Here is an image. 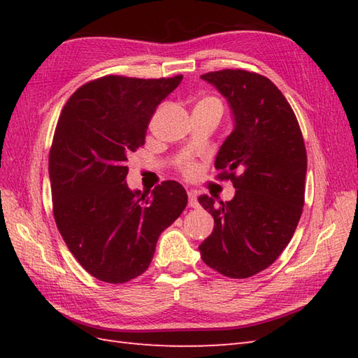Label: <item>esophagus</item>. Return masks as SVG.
I'll use <instances>...</instances> for the list:
<instances>
[{"label":"esophagus","instance_id":"esophagus-1","mask_svg":"<svg viewBox=\"0 0 358 358\" xmlns=\"http://www.w3.org/2000/svg\"><path fill=\"white\" fill-rule=\"evenodd\" d=\"M189 196V206L199 208V201H196V191H187Z\"/></svg>","mask_w":358,"mask_h":358}]
</instances>
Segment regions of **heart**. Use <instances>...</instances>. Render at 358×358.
I'll return each mask as SVG.
<instances>
[{
	"label": "heart",
	"mask_w": 358,
	"mask_h": 358,
	"mask_svg": "<svg viewBox=\"0 0 358 358\" xmlns=\"http://www.w3.org/2000/svg\"><path fill=\"white\" fill-rule=\"evenodd\" d=\"M204 101H218V100H215V98H204L201 103H204ZM181 172H183V175H186L187 178H191V177H194V175H195L196 167H195V164L186 162V163L181 164Z\"/></svg>",
	"instance_id": "b5f03b06"
}]
</instances>
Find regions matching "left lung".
Masks as SVG:
<instances>
[{
  "label": "left lung",
  "mask_w": 358,
  "mask_h": 358,
  "mask_svg": "<svg viewBox=\"0 0 358 358\" xmlns=\"http://www.w3.org/2000/svg\"><path fill=\"white\" fill-rule=\"evenodd\" d=\"M231 106L234 131L215 167L231 180V201L199 196L214 231L199 246L209 268L248 278L277 260L291 241L305 204L306 148L299 121L273 83L255 72L224 69L201 75Z\"/></svg>",
  "instance_id": "obj_1"
}]
</instances>
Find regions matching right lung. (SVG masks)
Instances as JSON below:
<instances>
[{
  "instance_id": "1",
  "label": "right lung",
  "mask_w": 358,
  "mask_h": 358,
  "mask_svg": "<svg viewBox=\"0 0 358 358\" xmlns=\"http://www.w3.org/2000/svg\"><path fill=\"white\" fill-rule=\"evenodd\" d=\"M181 80L106 75L75 90L58 118L49 152L53 217L72 255L106 283L141 275L159 234L187 204L177 181L150 195L126 183L127 155L143 146L157 106Z\"/></svg>"
}]
</instances>
